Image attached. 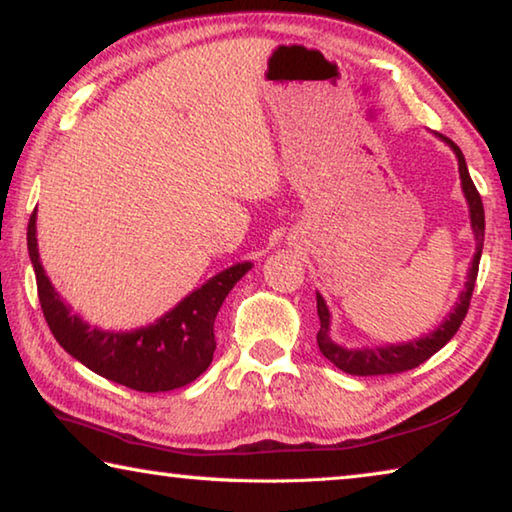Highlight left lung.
<instances>
[{
	"instance_id": "obj_1",
	"label": "left lung",
	"mask_w": 512,
	"mask_h": 512,
	"mask_svg": "<svg viewBox=\"0 0 512 512\" xmlns=\"http://www.w3.org/2000/svg\"><path fill=\"white\" fill-rule=\"evenodd\" d=\"M438 139L445 141L447 146L454 150L456 161H459V177H461V188L465 195V202H468L470 209V227L474 233V256L468 270V279H465V288L459 294V301L454 303V310L445 317V321L436 330H432L429 335H423L414 339V342H405V344H387V346H362V348H346L342 344H337L333 337H330V310L326 306V301L321 294L317 292V315H319V333H317V344L319 351L328 357L337 369H342L344 373L351 375H384V373H402L409 369H416L418 364L427 362L434 353L441 351V348L450 342V339L456 335V330L461 328L465 315H468L470 308V299H472V290L474 283H477V274H479V261H481V251H483V233H486V215H483V204H481V195L474 186L472 177L468 173V164H465V157L461 148L456 146L452 139L443 137V134L434 132Z\"/></svg>"
}]
</instances>
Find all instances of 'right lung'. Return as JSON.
<instances>
[{
    "label": "right lung",
    "mask_w": 512,
    "mask_h": 512,
    "mask_svg": "<svg viewBox=\"0 0 512 512\" xmlns=\"http://www.w3.org/2000/svg\"><path fill=\"white\" fill-rule=\"evenodd\" d=\"M35 220L38 209L31 213L26 245L38 281L40 306L56 342L74 360L105 380L143 393L186 387L209 369L215 351L213 321L233 285L251 270L249 261L211 276L155 324L134 330H103L74 315L69 303L53 288L40 263Z\"/></svg>",
    "instance_id": "obj_1"
}]
</instances>
